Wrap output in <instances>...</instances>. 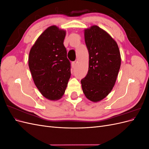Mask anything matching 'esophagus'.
I'll return each instance as SVG.
<instances>
[{
    "label": "esophagus",
    "mask_w": 149,
    "mask_h": 149,
    "mask_svg": "<svg viewBox=\"0 0 149 149\" xmlns=\"http://www.w3.org/2000/svg\"><path fill=\"white\" fill-rule=\"evenodd\" d=\"M71 66H72V68H75V67H76V63L75 61L72 62Z\"/></svg>",
    "instance_id": "obj_1"
}]
</instances>
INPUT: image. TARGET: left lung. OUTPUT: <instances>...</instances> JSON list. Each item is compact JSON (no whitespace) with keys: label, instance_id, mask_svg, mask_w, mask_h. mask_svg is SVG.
<instances>
[{"label":"left lung","instance_id":"1","mask_svg":"<svg viewBox=\"0 0 149 149\" xmlns=\"http://www.w3.org/2000/svg\"><path fill=\"white\" fill-rule=\"evenodd\" d=\"M84 40L89 52V69L81 83L85 96L97 102L114 86L121 63L120 51L111 36L97 25L84 30Z\"/></svg>","mask_w":149,"mask_h":149}]
</instances>
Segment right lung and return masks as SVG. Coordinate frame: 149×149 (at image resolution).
I'll return each mask as SVG.
<instances>
[{"mask_svg": "<svg viewBox=\"0 0 149 149\" xmlns=\"http://www.w3.org/2000/svg\"><path fill=\"white\" fill-rule=\"evenodd\" d=\"M66 30L49 26L31 48L29 66L36 86L48 100L63 95L71 76L70 62L63 45Z\"/></svg>", "mask_w": 149, "mask_h": 149, "instance_id": "add662e5", "label": "right lung"}]
</instances>
